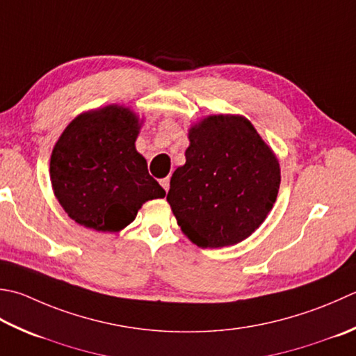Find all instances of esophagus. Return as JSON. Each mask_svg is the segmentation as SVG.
<instances>
[{"mask_svg":"<svg viewBox=\"0 0 356 356\" xmlns=\"http://www.w3.org/2000/svg\"><path fill=\"white\" fill-rule=\"evenodd\" d=\"M160 185H162L163 190L168 193V190H170V177H165V179L160 180Z\"/></svg>","mask_w":356,"mask_h":356,"instance_id":"34e87169","label":"esophagus"}]
</instances>
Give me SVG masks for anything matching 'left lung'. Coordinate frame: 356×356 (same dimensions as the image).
<instances>
[{"label": "left lung", "instance_id": "left-lung-1", "mask_svg": "<svg viewBox=\"0 0 356 356\" xmlns=\"http://www.w3.org/2000/svg\"><path fill=\"white\" fill-rule=\"evenodd\" d=\"M186 162L166 200L186 238L202 248L234 245L266 220L281 184L280 162L250 120L210 115L191 127Z\"/></svg>", "mask_w": 356, "mask_h": 356}]
</instances>
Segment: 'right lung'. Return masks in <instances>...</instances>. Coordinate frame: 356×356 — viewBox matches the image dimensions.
I'll return each instance as SVG.
<instances>
[{
  "label": "right lung",
  "mask_w": 356,
  "mask_h": 356,
  "mask_svg": "<svg viewBox=\"0 0 356 356\" xmlns=\"http://www.w3.org/2000/svg\"><path fill=\"white\" fill-rule=\"evenodd\" d=\"M140 129L129 108L109 104L80 114L51 156V182L63 210L95 232H120L146 200L165 197L136 149Z\"/></svg>",
  "instance_id": "obj_1"
}]
</instances>
